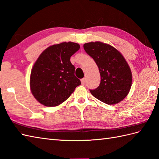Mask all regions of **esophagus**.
<instances>
[{"instance_id": "obj_1", "label": "esophagus", "mask_w": 159, "mask_h": 159, "mask_svg": "<svg viewBox=\"0 0 159 159\" xmlns=\"http://www.w3.org/2000/svg\"><path fill=\"white\" fill-rule=\"evenodd\" d=\"M85 79H81V84L83 85H85Z\"/></svg>"}]
</instances>
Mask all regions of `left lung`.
Returning a JSON list of instances; mask_svg holds the SVG:
<instances>
[{"mask_svg":"<svg viewBox=\"0 0 159 159\" xmlns=\"http://www.w3.org/2000/svg\"><path fill=\"white\" fill-rule=\"evenodd\" d=\"M84 49L98 67L100 83L89 89L97 99L115 104L124 99L131 87L132 73L122 55L114 47L102 42L85 43Z\"/></svg>","mask_w":159,"mask_h":159,"instance_id":"left-lung-1","label":"left lung"}]
</instances>
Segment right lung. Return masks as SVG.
<instances>
[{
	"instance_id": "1",
	"label": "right lung",
	"mask_w": 159,
	"mask_h": 159,
	"mask_svg": "<svg viewBox=\"0 0 159 159\" xmlns=\"http://www.w3.org/2000/svg\"><path fill=\"white\" fill-rule=\"evenodd\" d=\"M79 48L76 43L63 42L48 47L38 57L31 70L30 87L35 99L43 105H59L81 84L70 62L71 56Z\"/></svg>"
}]
</instances>
